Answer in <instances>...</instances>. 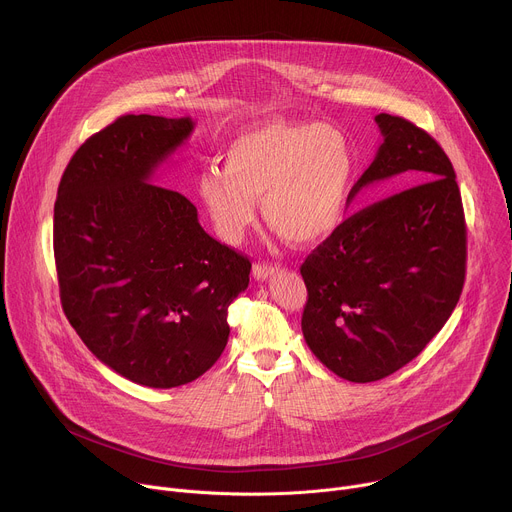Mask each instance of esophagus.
I'll use <instances>...</instances> for the list:
<instances>
[{"label": "esophagus", "instance_id": "34e87169", "mask_svg": "<svg viewBox=\"0 0 512 512\" xmlns=\"http://www.w3.org/2000/svg\"><path fill=\"white\" fill-rule=\"evenodd\" d=\"M277 271H279V265H273V263H255L253 265V275L259 281H265V279L273 277Z\"/></svg>", "mask_w": 512, "mask_h": 512}]
</instances>
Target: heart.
Returning <instances> with one entry per match:
<instances>
[{
	"instance_id": "heart-1",
	"label": "heart",
	"mask_w": 512,
	"mask_h": 512,
	"mask_svg": "<svg viewBox=\"0 0 512 512\" xmlns=\"http://www.w3.org/2000/svg\"><path fill=\"white\" fill-rule=\"evenodd\" d=\"M354 154L344 133L320 123L273 121L239 133L225 168L200 174L198 194L216 235L237 245L261 212L298 245L330 237L344 218Z\"/></svg>"
}]
</instances>
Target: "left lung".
I'll return each instance as SVG.
<instances>
[{"label": "left lung", "mask_w": 512, "mask_h": 512, "mask_svg": "<svg viewBox=\"0 0 512 512\" xmlns=\"http://www.w3.org/2000/svg\"><path fill=\"white\" fill-rule=\"evenodd\" d=\"M383 143L348 194L407 174L415 184L364 206L302 265L306 344L352 383L411 362L452 316L466 277V221L450 158L411 121L375 117Z\"/></svg>", "instance_id": "left-lung-1"}]
</instances>
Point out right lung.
<instances>
[{
    "label": "right lung",
    "mask_w": 512,
    "mask_h": 512,
    "mask_svg": "<svg viewBox=\"0 0 512 512\" xmlns=\"http://www.w3.org/2000/svg\"><path fill=\"white\" fill-rule=\"evenodd\" d=\"M192 129L190 117H119L70 158L54 204L70 326L109 369L152 389L192 383L218 360L251 273L184 194L154 184Z\"/></svg>",
    "instance_id": "add662e5"
}]
</instances>
